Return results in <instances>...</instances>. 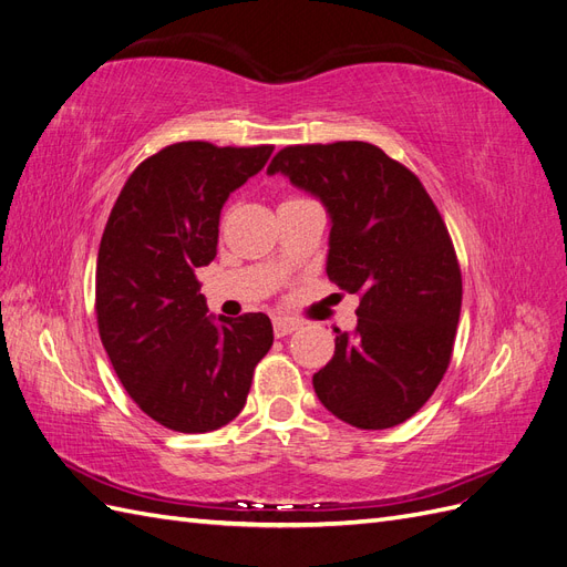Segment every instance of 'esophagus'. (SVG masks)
Masks as SVG:
<instances>
[{
  "mask_svg": "<svg viewBox=\"0 0 567 567\" xmlns=\"http://www.w3.org/2000/svg\"><path fill=\"white\" fill-rule=\"evenodd\" d=\"M300 329V323L296 319L290 317H274V333H277V338H284L288 333H293Z\"/></svg>",
  "mask_w": 567,
  "mask_h": 567,
  "instance_id": "obj_1",
  "label": "esophagus"
}]
</instances>
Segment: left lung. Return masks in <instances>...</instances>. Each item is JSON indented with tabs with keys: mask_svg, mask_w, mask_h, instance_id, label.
<instances>
[{
	"mask_svg": "<svg viewBox=\"0 0 567 567\" xmlns=\"http://www.w3.org/2000/svg\"><path fill=\"white\" fill-rule=\"evenodd\" d=\"M267 175L315 196L331 219L326 274L359 296L354 331L312 379L319 402L362 431L404 423L450 367L461 271L416 175L367 142L286 146Z\"/></svg>",
	"mask_w": 567,
	"mask_h": 567,
	"instance_id": "obj_1",
	"label": "left lung"
}]
</instances>
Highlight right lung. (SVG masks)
I'll return each instance as SVG.
<instances>
[{"label": "right lung", "instance_id": "right-lung-1", "mask_svg": "<svg viewBox=\"0 0 567 567\" xmlns=\"http://www.w3.org/2000/svg\"><path fill=\"white\" fill-rule=\"evenodd\" d=\"M271 151L165 146L130 175L101 236V342L130 398L169 431L210 433L234 421L274 342L267 315L215 317L196 281L217 255L227 198Z\"/></svg>", "mask_w": 567, "mask_h": 567}]
</instances>
